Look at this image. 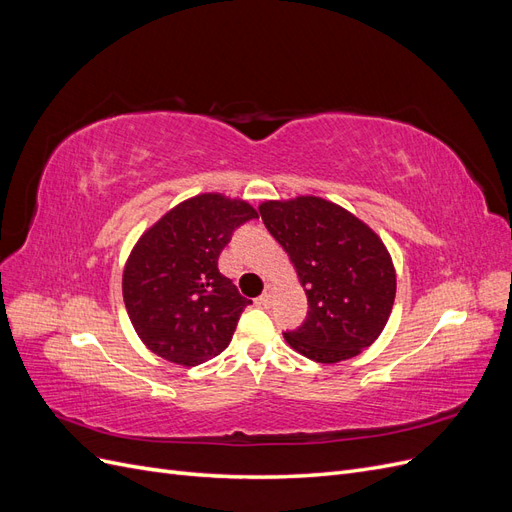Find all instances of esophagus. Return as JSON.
<instances>
[{
    "label": "esophagus",
    "mask_w": 512,
    "mask_h": 512,
    "mask_svg": "<svg viewBox=\"0 0 512 512\" xmlns=\"http://www.w3.org/2000/svg\"><path fill=\"white\" fill-rule=\"evenodd\" d=\"M273 297H275V288H273V286H267L265 292H262V297H258V305L269 307L271 301H273Z\"/></svg>",
    "instance_id": "obj_1"
}]
</instances>
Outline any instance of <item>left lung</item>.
<instances>
[{
    "label": "left lung",
    "mask_w": 512,
    "mask_h": 512,
    "mask_svg": "<svg viewBox=\"0 0 512 512\" xmlns=\"http://www.w3.org/2000/svg\"><path fill=\"white\" fill-rule=\"evenodd\" d=\"M258 211L294 265L309 305L301 327L284 333L288 346L329 365L374 344L397 290L391 254L376 232L320 196L265 200Z\"/></svg>",
    "instance_id": "obj_1"
}]
</instances>
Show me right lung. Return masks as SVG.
I'll return each instance as SVG.
<instances>
[{
    "instance_id": "1",
    "label": "right lung",
    "mask_w": 512,
    "mask_h": 512,
    "mask_svg": "<svg viewBox=\"0 0 512 512\" xmlns=\"http://www.w3.org/2000/svg\"><path fill=\"white\" fill-rule=\"evenodd\" d=\"M258 218L241 198L205 192L183 200L149 226L123 267V303L136 335L183 367L226 350L252 301L218 269L232 232Z\"/></svg>"
}]
</instances>
